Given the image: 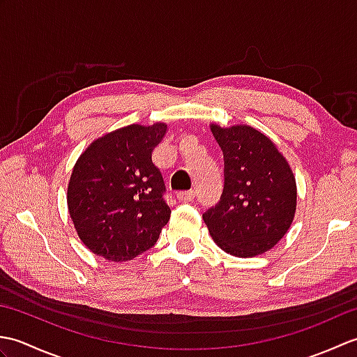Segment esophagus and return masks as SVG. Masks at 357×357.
Returning a JSON list of instances; mask_svg holds the SVG:
<instances>
[{"label": "esophagus", "mask_w": 357, "mask_h": 357, "mask_svg": "<svg viewBox=\"0 0 357 357\" xmlns=\"http://www.w3.org/2000/svg\"><path fill=\"white\" fill-rule=\"evenodd\" d=\"M195 195L196 193L193 190H190V192H179L176 196L181 202H192L195 199Z\"/></svg>", "instance_id": "esophagus-1"}]
</instances>
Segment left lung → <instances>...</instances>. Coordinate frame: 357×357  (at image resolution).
<instances>
[{
  "label": "left lung",
  "instance_id": "left-lung-1",
  "mask_svg": "<svg viewBox=\"0 0 357 357\" xmlns=\"http://www.w3.org/2000/svg\"><path fill=\"white\" fill-rule=\"evenodd\" d=\"M224 156V190L202 215L211 238L238 257L265 253L284 238L296 210V181L275 144L253 127L211 126Z\"/></svg>",
  "mask_w": 357,
  "mask_h": 357
}]
</instances>
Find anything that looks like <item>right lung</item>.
<instances>
[{
  "label": "right lung",
  "instance_id": "right-lung-1",
  "mask_svg": "<svg viewBox=\"0 0 357 357\" xmlns=\"http://www.w3.org/2000/svg\"><path fill=\"white\" fill-rule=\"evenodd\" d=\"M167 126L132 124L90 144L73 167L67 206L84 245L124 262L156 244L172 210L151 153Z\"/></svg>",
  "mask_w": 357,
  "mask_h": 357
}]
</instances>
